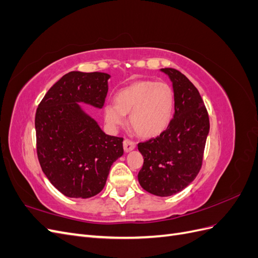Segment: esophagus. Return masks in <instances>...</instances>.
<instances>
[{
  "instance_id": "obj_1",
  "label": "esophagus",
  "mask_w": 258,
  "mask_h": 258,
  "mask_svg": "<svg viewBox=\"0 0 258 258\" xmlns=\"http://www.w3.org/2000/svg\"><path fill=\"white\" fill-rule=\"evenodd\" d=\"M136 148V143L134 141H131V140L126 139L123 141V150L126 153H129L131 151H134Z\"/></svg>"
}]
</instances>
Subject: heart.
Segmentation results:
<instances>
[{
  "instance_id": "b5f03b06",
  "label": "heart",
  "mask_w": 258,
  "mask_h": 258,
  "mask_svg": "<svg viewBox=\"0 0 258 258\" xmlns=\"http://www.w3.org/2000/svg\"><path fill=\"white\" fill-rule=\"evenodd\" d=\"M115 102L104 106V119L112 128L126 122L130 114V124L142 138L161 135L172 120L174 113V90L165 82L138 81L120 89Z\"/></svg>"
}]
</instances>
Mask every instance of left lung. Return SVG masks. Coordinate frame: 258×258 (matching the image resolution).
<instances>
[{
	"label": "left lung",
	"instance_id": "1",
	"mask_svg": "<svg viewBox=\"0 0 258 258\" xmlns=\"http://www.w3.org/2000/svg\"><path fill=\"white\" fill-rule=\"evenodd\" d=\"M174 90V116L167 130L138 144L144 163L138 174L142 188L169 197L186 188L199 173L210 131L209 115L198 89L175 69H160Z\"/></svg>",
	"mask_w": 258,
	"mask_h": 258
}]
</instances>
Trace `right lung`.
Listing matches in <instances>:
<instances>
[{
    "label": "right lung",
    "mask_w": 258,
    "mask_h": 258,
    "mask_svg": "<svg viewBox=\"0 0 258 258\" xmlns=\"http://www.w3.org/2000/svg\"><path fill=\"white\" fill-rule=\"evenodd\" d=\"M111 75L79 71L63 75L35 114L36 152L44 174L70 198H90L105 186L122 138L105 135L80 103L102 108Z\"/></svg>",
    "instance_id": "obj_1"
}]
</instances>
